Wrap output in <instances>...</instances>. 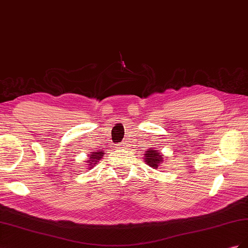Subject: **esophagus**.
Returning <instances> with one entry per match:
<instances>
[{
  "label": "esophagus",
  "instance_id": "obj_1",
  "mask_svg": "<svg viewBox=\"0 0 248 248\" xmlns=\"http://www.w3.org/2000/svg\"><path fill=\"white\" fill-rule=\"evenodd\" d=\"M118 148H120V149L126 148V144H125V142H123V144H121V145H118Z\"/></svg>",
  "mask_w": 248,
  "mask_h": 248
}]
</instances>
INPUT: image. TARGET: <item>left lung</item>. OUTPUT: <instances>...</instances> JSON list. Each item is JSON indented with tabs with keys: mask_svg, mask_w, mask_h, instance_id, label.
I'll list each match as a JSON object with an SVG mask.
<instances>
[{
	"mask_svg": "<svg viewBox=\"0 0 248 248\" xmlns=\"http://www.w3.org/2000/svg\"><path fill=\"white\" fill-rule=\"evenodd\" d=\"M164 158H166V157L162 156L160 150H153L152 148L147 149L146 153L144 154L145 162L150 168H152L154 170H157L160 167V164L164 161Z\"/></svg>",
	"mask_w": 248,
	"mask_h": 248,
	"instance_id": "obj_1",
	"label": "left lung"
}]
</instances>
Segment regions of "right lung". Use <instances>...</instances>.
<instances>
[{
	"instance_id": "add662e5",
	"label": "right lung",
	"mask_w": 248,
	"mask_h": 248,
	"mask_svg": "<svg viewBox=\"0 0 248 248\" xmlns=\"http://www.w3.org/2000/svg\"><path fill=\"white\" fill-rule=\"evenodd\" d=\"M103 155H104V153L102 151V149L95 150V151L90 153L88 155V159L86 160L87 170H90L91 169H93L95 167V164L99 162V160L102 158Z\"/></svg>"
}]
</instances>
